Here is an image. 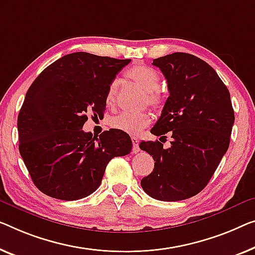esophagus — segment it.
Wrapping results in <instances>:
<instances>
[{"label":"esophagus","instance_id":"34e87169","mask_svg":"<svg viewBox=\"0 0 255 255\" xmlns=\"http://www.w3.org/2000/svg\"><path fill=\"white\" fill-rule=\"evenodd\" d=\"M131 142H132V152H134V153H137V152H139V150H140L138 138L131 137Z\"/></svg>","mask_w":255,"mask_h":255}]
</instances>
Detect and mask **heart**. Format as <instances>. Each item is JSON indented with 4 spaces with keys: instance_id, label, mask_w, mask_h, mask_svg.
I'll use <instances>...</instances> for the list:
<instances>
[{
    "instance_id": "obj_1",
    "label": "heart",
    "mask_w": 255,
    "mask_h": 255,
    "mask_svg": "<svg viewBox=\"0 0 255 255\" xmlns=\"http://www.w3.org/2000/svg\"><path fill=\"white\" fill-rule=\"evenodd\" d=\"M125 77L130 81L132 85L138 87L145 93V102L149 105L157 108L161 104L162 95L159 91L160 86V77L157 71L146 65H135L129 68L125 73ZM118 85L117 82H112L106 91L105 102L109 106H113L117 102ZM151 123V116L149 113H120L116 117L111 118L110 126L118 130L130 135H137L143 128L149 126Z\"/></svg>"
}]
</instances>
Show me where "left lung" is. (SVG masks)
<instances>
[{"label":"left lung","instance_id":"8db88e82","mask_svg":"<svg viewBox=\"0 0 255 255\" xmlns=\"http://www.w3.org/2000/svg\"><path fill=\"white\" fill-rule=\"evenodd\" d=\"M167 80L169 97L151 129L155 136L172 131L170 147L140 142L154 168L140 185L152 198L184 200L206 187L229 147L235 113L229 90L214 68L198 57L174 52L153 59Z\"/></svg>","mask_w":255,"mask_h":255}]
</instances>
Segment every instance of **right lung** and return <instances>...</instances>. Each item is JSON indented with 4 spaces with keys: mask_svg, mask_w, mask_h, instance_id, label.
<instances>
[{
    "mask_svg": "<svg viewBox=\"0 0 255 255\" xmlns=\"http://www.w3.org/2000/svg\"><path fill=\"white\" fill-rule=\"evenodd\" d=\"M130 59L73 52L41 72L18 115L19 152L35 187L60 200H78L101 185L115 157L131 151L127 132L100 137L82 130L89 113L100 116L116 75Z\"/></svg>",
    "mask_w": 255,
    "mask_h": 255,
    "instance_id": "right-lung-1",
    "label": "right lung"
}]
</instances>
